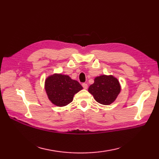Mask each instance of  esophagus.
Segmentation results:
<instances>
[{"mask_svg":"<svg viewBox=\"0 0 159 159\" xmlns=\"http://www.w3.org/2000/svg\"><path fill=\"white\" fill-rule=\"evenodd\" d=\"M82 86H83V87L85 89H87V88H88V85H87V83H83L82 84Z\"/></svg>","mask_w":159,"mask_h":159,"instance_id":"34e87169","label":"esophagus"}]
</instances>
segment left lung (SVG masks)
<instances>
[{
	"label": "left lung",
	"instance_id": "obj_1",
	"mask_svg": "<svg viewBox=\"0 0 159 159\" xmlns=\"http://www.w3.org/2000/svg\"><path fill=\"white\" fill-rule=\"evenodd\" d=\"M121 91V85L117 78L113 75H100L94 79L88 92L94 99L103 105H109L116 100Z\"/></svg>",
	"mask_w": 159,
	"mask_h": 159
}]
</instances>
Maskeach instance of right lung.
<instances>
[{
    "mask_svg": "<svg viewBox=\"0 0 159 159\" xmlns=\"http://www.w3.org/2000/svg\"><path fill=\"white\" fill-rule=\"evenodd\" d=\"M44 87L49 100L57 107H65L72 102L74 96L83 87L68 75L55 73L45 80Z\"/></svg>",
    "mask_w": 159,
    "mask_h": 159,
    "instance_id": "obj_1",
    "label": "right lung"
}]
</instances>
